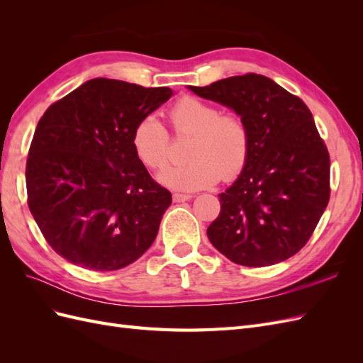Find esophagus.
Masks as SVG:
<instances>
[{
  "label": "esophagus",
  "instance_id": "obj_1",
  "mask_svg": "<svg viewBox=\"0 0 363 363\" xmlns=\"http://www.w3.org/2000/svg\"><path fill=\"white\" fill-rule=\"evenodd\" d=\"M172 200H174L175 203L189 201V200H192V195H189V194H174V195H172Z\"/></svg>",
  "mask_w": 363,
  "mask_h": 363
}]
</instances>
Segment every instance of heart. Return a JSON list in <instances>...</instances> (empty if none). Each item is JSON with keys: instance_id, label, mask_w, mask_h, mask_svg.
Returning <instances> with one entry per match:
<instances>
[{"instance_id": "1", "label": "heart", "mask_w": 363, "mask_h": 363, "mask_svg": "<svg viewBox=\"0 0 363 363\" xmlns=\"http://www.w3.org/2000/svg\"><path fill=\"white\" fill-rule=\"evenodd\" d=\"M169 118L175 135L191 138L189 163L169 168L159 175L160 183L177 191H200L216 184L219 179L233 180L245 168L250 156V128L238 113H221L211 103L184 96L175 103ZM135 155L150 169L168 164L171 140L156 115L139 119L131 135Z\"/></svg>"}]
</instances>
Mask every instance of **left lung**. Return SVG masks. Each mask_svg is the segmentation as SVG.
<instances>
[{"mask_svg":"<svg viewBox=\"0 0 363 363\" xmlns=\"http://www.w3.org/2000/svg\"><path fill=\"white\" fill-rule=\"evenodd\" d=\"M245 119L250 156L208 225L212 245L244 267H269L311 239L330 199V157L298 96L259 74L188 86Z\"/></svg>","mask_w":363,"mask_h":363,"instance_id":"left-lung-1","label":"left lung"}]
</instances>
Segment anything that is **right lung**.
<instances>
[{
  "mask_svg": "<svg viewBox=\"0 0 363 363\" xmlns=\"http://www.w3.org/2000/svg\"><path fill=\"white\" fill-rule=\"evenodd\" d=\"M171 95L169 87L92 79L39 119L26 168L27 201L63 259L113 271L155 242L172 196L136 157L131 135Z\"/></svg>",
  "mask_w": 363,
  "mask_h": 363,
  "instance_id": "1",
  "label": "right lung"
}]
</instances>
